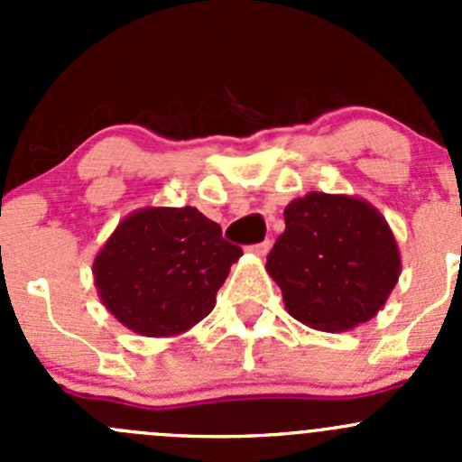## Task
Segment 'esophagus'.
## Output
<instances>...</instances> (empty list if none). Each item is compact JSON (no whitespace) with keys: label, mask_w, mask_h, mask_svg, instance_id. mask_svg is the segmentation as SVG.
I'll return each mask as SVG.
<instances>
[{"label":"esophagus","mask_w":462,"mask_h":462,"mask_svg":"<svg viewBox=\"0 0 462 462\" xmlns=\"http://www.w3.org/2000/svg\"><path fill=\"white\" fill-rule=\"evenodd\" d=\"M270 245H273V241L265 239V241H261V244H254L253 248H250V253H254L257 257H265V254L270 253Z\"/></svg>","instance_id":"esophagus-1"}]
</instances>
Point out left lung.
Here are the masks:
<instances>
[{
	"mask_svg": "<svg viewBox=\"0 0 462 462\" xmlns=\"http://www.w3.org/2000/svg\"><path fill=\"white\" fill-rule=\"evenodd\" d=\"M286 230L270 250V277L286 310L326 333L356 328L386 304L400 277L389 223L365 199L310 192L283 209Z\"/></svg>",
	"mask_w": 462,
	"mask_h": 462,
	"instance_id": "obj_1",
	"label": "left lung"
}]
</instances>
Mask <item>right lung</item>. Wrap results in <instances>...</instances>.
<instances>
[{"mask_svg": "<svg viewBox=\"0 0 462 462\" xmlns=\"http://www.w3.org/2000/svg\"><path fill=\"white\" fill-rule=\"evenodd\" d=\"M241 254L197 208H141L96 254L93 282L105 309L129 330L174 337L212 313Z\"/></svg>", "mask_w": 462, "mask_h": 462, "instance_id": "right-lung-1", "label": "right lung"}]
</instances>
